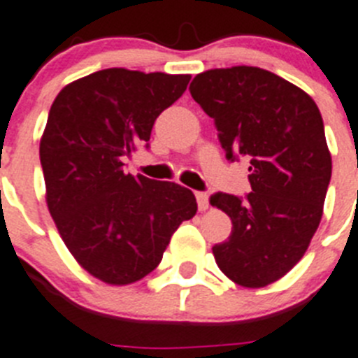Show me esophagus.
Instances as JSON below:
<instances>
[{
    "instance_id": "1",
    "label": "esophagus",
    "mask_w": 358,
    "mask_h": 358,
    "mask_svg": "<svg viewBox=\"0 0 358 358\" xmlns=\"http://www.w3.org/2000/svg\"><path fill=\"white\" fill-rule=\"evenodd\" d=\"M194 196H196L198 209H200V211H206L207 207H209V196H207V193L198 191V193H194Z\"/></svg>"
}]
</instances>
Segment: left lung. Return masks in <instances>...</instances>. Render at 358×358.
<instances>
[{
    "mask_svg": "<svg viewBox=\"0 0 358 358\" xmlns=\"http://www.w3.org/2000/svg\"><path fill=\"white\" fill-rule=\"evenodd\" d=\"M189 91L215 120L225 158L244 156L251 171V193L209 200L233 222L215 260L240 286L264 287L304 257L322 218L331 155L320 110L284 78L245 65L202 72Z\"/></svg>",
    "mask_w": 358,
    "mask_h": 358,
    "instance_id": "left-lung-1",
    "label": "left lung"
}]
</instances>
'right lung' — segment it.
<instances>
[{
    "instance_id": "add662e5",
    "label": "right lung",
    "mask_w": 358,
    "mask_h": 358,
    "mask_svg": "<svg viewBox=\"0 0 358 358\" xmlns=\"http://www.w3.org/2000/svg\"><path fill=\"white\" fill-rule=\"evenodd\" d=\"M189 80L103 69L63 87L50 107L40 143L47 206L72 257L101 282L149 275L174 231L196 215L189 189L123 171Z\"/></svg>"
}]
</instances>
